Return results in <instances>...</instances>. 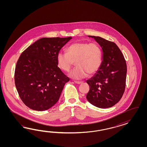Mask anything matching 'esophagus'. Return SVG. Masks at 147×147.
<instances>
[{
  "instance_id": "obj_1",
  "label": "esophagus",
  "mask_w": 147,
  "mask_h": 147,
  "mask_svg": "<svg viewBox=\"0 0 147 147\" xmlns=\"http://www.w3.org/2000/svg\"><path fill=\"white\" fill-rule=\"evenodd\" d=\"M74 82L76 84H78V85H80V84L82 83V82H81V81H74Z\"/></svg>"
}]
</instances>
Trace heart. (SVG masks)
I'll return each instance as SVG.
<instances>
[{
    "mask_svg": "<svg viewBox=\"0 0 147 147\" xmlns=\"http://www.w3.org/2000/svg\"><path fill=\"white\" fill-rule=\"evenodd\" d=\"M57 61L63 71H69L75 62L76 67L69 73L74 79H82L94 74L101 65L102 52L96 42H76L68 46L66 53L59 52Z\"/></svg>",
    "mask_w": 147,
    "mask_h": 147,
    "instance_id": "obj_1",
    "label": "heart"
}]
</instances>
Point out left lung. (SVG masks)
I'll use <instances>...</instances> for the list:
<instances>
[{"label": "left lung", "instance_id": "obj_1", "mask_svg": "<svg viewBox=\"0 0 147 147\" xmlns=\"http://www.w3.org/2000/svg\"><path fill=\"white\" fill-rule=\"evenodd\" d=\"M94 38L102 50V61L98 71L86 82L89 85L87 100L100 108L114 106L122 97L125 87L127 65L116 45L100 36Z\"/></svg>", "mask_w": 147, "mask_h": 147}]
</instances>
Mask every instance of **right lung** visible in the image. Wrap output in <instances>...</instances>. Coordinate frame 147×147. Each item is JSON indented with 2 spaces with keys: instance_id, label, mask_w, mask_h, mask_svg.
I'll return each instance as SVG.
<instances>
[{
  "instance_id": "right-lung-1",
  "label": "right lung",
  "mask_w": 147,
  "mask_h": 147,
  "mask_svg": "<svg viewBox=\"0 0 147 147\" xmlns=\"http://www.w3.org/2000/svg\"><path fill=\"white\" fill-rule=\"evenodd\" d=\"M71 38H43L20 55L15 69V85L21 100L28 108L43 111L58 102L69 79L58 67L57 57Z\"/></svg>"
}]
</instances>
